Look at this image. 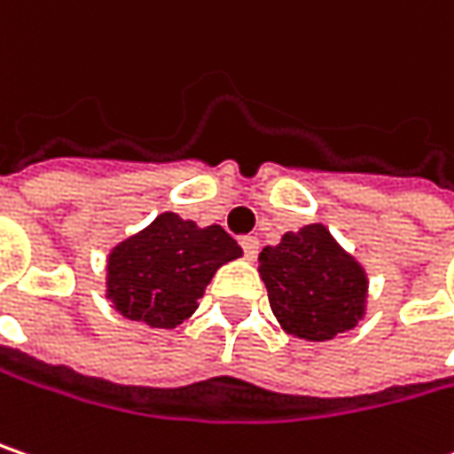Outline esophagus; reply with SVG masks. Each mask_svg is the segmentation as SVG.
Returning <instances> with one entry per match:
<instances>
[{
    "mask_svg": "<svg viewBox=\"0 0 454 454\" xmlns=\"http://www.w3.org/2000/svg\"><path fill=\"white\" fill-rule=\"evenodd\" d=\"M241 249H244V256L254 262L256 259V254H259V239L256 236H244L241 239Z\"/></svg>",
    "mask_w": 454,
    "mask_h": 454,
    "instance_id": "34e87169",
    "label": "esophagus"
}]
</instances>
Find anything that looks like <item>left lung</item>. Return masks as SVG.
Returning <instances> with one entry per match:
<instances>
[{
  "instance_id": "1",
  "label": "left lung",
  "mask_w": 454,
  "mask_h": 454,
  "mask_svg": "<svg viewBox=\"0 0 454 454\" xmlns=\"http://www.w3.org/2000/svg\"><path fill=\"white\" fill-rule=\"evenodd\" d=\"M259 278L287 333L326 341L349 332L367 310V272L324 223L287 231L259 254Z\"/></svg>"
}]
</instances>
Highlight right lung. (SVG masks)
Masks as SVG:
<instances>
[{
  "label": "right lung",
  "instance_id": "add662e5",
  "mask_svg": "<svg viewBox=\"0 0 454 454\" xmlns=\"http://www.w3.org/2000/svg\"><path fill=\"white\" fill-rule=\"evenodd\" d=\"M241 254L221 226L200 228L167 210L107 254L105 298L130 321L174 329L195 313L213 275Z\"/></svg>",
  "mask_w": 454,
  "mask_h": 454
}]
</instances>
